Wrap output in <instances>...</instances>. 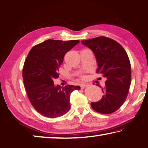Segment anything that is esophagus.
I'll list each match as a JSON object with an SVG mask.
<instances>
[{
    "mask_svg": "<svg viewBox=\"0 0 148 148\" xmlns=\"http://www.w3.org/2000/svg\"><path fill=\"white\" fill-rule=\"evenodd\" d=\"M87 86H88L87 84H82L81 86H80V87H81L82 88H85V87H87Z\"/></svg>",
    "mask_w": 148,
    "mask_h": 148,
    "instance_id": "34e87169",
    "label": "esophagus"
}]
</instances>
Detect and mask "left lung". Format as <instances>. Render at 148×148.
Returning <instances> with one entry per match:
<instances>
[{"label": "left lung", "mask_w": 148, "mask_h": 148, "mask_svg": "<svg viewBox=\"0 0 148 148\" xmlns=\"http://www.w3.org/2000/svg\"><path fill=\"white\" fill-rule=\"evenodd\" d=\"M95 56L96 73L103 75L107 80L101 87V100L90 103L92 108L101 114H111L124 103L131 84V64L128 56L119 42L106 37L82 41Z\"/></svg>", "instance_id": "1"}]
</instances>
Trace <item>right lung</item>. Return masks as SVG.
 <instances>
[{
	"label": "right lung",
	"mask_w": 148,
	"mask_h": 148,
	"mask_svg": "<svg viewBox=\"0 0 148 148\" xmlns=\"http://www.w3.org/2000/svg\"><path fill=\"white\" fill-rule=\"evenodd\" d=\"M78 40L63 41L48 39L34 46L28 53L23 69V82L29 101L36 111L48 118L63 116L71 108V94L79 86L54 85L65 53Z\"/></svg>",
	"instance_id": "right-lung-1"
}]
</instances>
